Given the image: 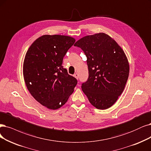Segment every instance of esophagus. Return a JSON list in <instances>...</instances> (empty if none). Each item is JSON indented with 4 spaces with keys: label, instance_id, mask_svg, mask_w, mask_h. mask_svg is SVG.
<instances>
[{
    "label": "esophagus",
    "instance_id": "obj_1",
    "mask_svg": "<svg viewBox=\"0 0 151 151\" xmlns=\"http://www.w3.org/2000/svg\"><path fill=\"white\" fill-rule=\"evenodd\" d=\"M76 79H78V78H79V75H78V74L77 73H75L74 74V75H73Z\"/></svg>",
    "mask_w": 151,
    "mask_h": 151
}]
</instances>
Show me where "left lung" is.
<instances>
[{
	"label": "left lung",
	"instance_id": "left-lung-1",
	"mask_svg": "<svg viewBox=\"0 0 151 151\" xmlns=\"http://www.w3.org/2000/svg\"><path fill=\"white\" fill-rule=\"evenodd\" d=\"M74 46L87 58L88 78L81 85L90 103L106 109L115 103L123 91L129 73V65L123 50L104 33L84 37Z\"/></svg>",
	"mask_w": 151,
	"mask_h": 151
}]
</instances>
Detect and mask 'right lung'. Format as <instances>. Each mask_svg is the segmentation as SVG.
<instances>
[{"mask_svg": "<svg viewBox=\"0 0 151 151\" xmlns=\"http://www.w3.org/2000/svg\"><path fill=\"white\" fill-rule=\"evenodd\" d=\"M75 42L69 36L45 35L31 45L25 55L23 74L27 88L48 109L64 105L77 84L62 66L63 57Z\"/></svg>", "mask_w": 151, "mask_h": 151, "instance_id": "right-lung-1", "label": "right lung"}]
</instances>
